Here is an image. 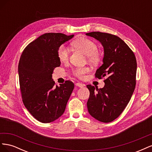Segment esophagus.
Returning <instances> with one entry per match:
<instances>
[{"mask_svg": "<svg viewBox=\"0 0 152 152\" xmlns=\"http://www.w3.org/2000/svg\"><path fill=\"white\" fill-rule=\"evenodd\" d=\"M75 86H78V87H83L84 86V84H82V83H76V84H75Z\"/></svg>", "mask_w": 152, "mask_h": 152, "instance_id": "34e87169", "label": "esophagus"}]
</instances>
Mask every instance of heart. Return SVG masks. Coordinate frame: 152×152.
<instances>
[{
    "mask_svg": "<svg viewBox=\"0 0 152 152\" xmlns=\"http://www.w3.org/2000/svg\"><path fill=\"white\" fill-rule=\"evenodd\" d=\"M72 45L73 47L80 50L83 52L87 58V61L93 65H98L102 61V56L98 51V45L93 40L81 37L73 41ZM58 56L59 60L62 62H66L68 60L70 56L69 49L65 45H61L58 49ZM88 67H77L73 69V75L79 79H82L84 75L89 72Z\"/></svg>",
    "mask_w": 152,
    "mask_h": 152,
    "instance_id": "b5f03b06",
    "label": "heart"
}]
</instances>
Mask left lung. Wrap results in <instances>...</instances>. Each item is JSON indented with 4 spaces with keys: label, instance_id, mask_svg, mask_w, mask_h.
<instances>
[{
    "label": "left lung",
    "instance_id": "1",
    "mask_svg": "<svg viewBox=\"0 0 152 152\" xmlns=\"http://www.w3.org/2000/svg\"><path fill=\"white\" fill-rule=\"evenodd\" d=\"M86 35L99 40L104 48L103 64L95 77L99 79L107 77L103 88L87 85L90 92L87 109L96 120L110 122L122 113L134 91L136 59L129 47L116 35L99 31Z\"/></svg>",
    "mask_w": 152,
    "mask_h": 152
}]
</instances>
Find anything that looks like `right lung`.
<instances>
[{"label": "right lung", "instance_id": "1", "mask_svg": "<svg viewBox=\"0 0 152 152\" xmlns=\"http://www.w3.org/2000/svg\"><path fill=\"white\" fill-rule=\"evenodd\" d=\"M73 35L44 34L30 42L23 51L18 64L22 100L35 119L49 123L61 117L74 89L72 81L55 86L54 68L60 66L58 49Z\"/></svg>", "mask_w": 152, "mask_h": 152}]
</instances>
